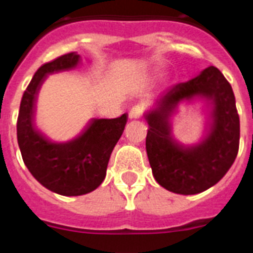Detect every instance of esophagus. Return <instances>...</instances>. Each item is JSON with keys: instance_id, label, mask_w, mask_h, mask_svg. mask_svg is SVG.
Masks as SVG:
<instances>
[{"instance_id": "esophagus-1", "label": "esophagus", "mask_w": 253, "mask_h": 253, "mask_svg": "<svg viewBox=\"0 0 253 253\" xmlns=\"http://www.w3.org/2000/svg\"><path fill=\"white\" fill-rule=\"evenodd\" d=\"M145 112V107L142 105H134L133 107L129 110V119H140L141 116Z\"/></svg>"}]
</instances>
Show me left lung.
<instances>
[{
	"label": "left lung",
	"instance_id": "obj_1",
	"mask_svg": "<svg viewBox=\"0 0 253 253\" xmlns=\"http://www.w3.org/2000/svg\"><path fill=\"white\" fill-rule=\"evenodd\" d=\"M202 94L215 103L214 126L201 145L185 148L170 137L168 116L182 98ZM146 151L156 181L166 190L195 195L216 185L235 162L240 147V117L230 82L210 66L188 82L177 84L160 101V110L145 116Z\"/></svg>",
	"mask_w": 253,
	"mask_h": 253
}]
</instances>
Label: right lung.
Returning a JSON list of instances; mask_svg holds the SVG:
<instances>
[{
  "instance_id": "1",
  "label": "right lung",
  "mask_w": 253,
  "mask_h": 253,
  "mask_svg": "<svg viewBox=\"0 0 253 253\" xmlns=\"http://www.w3.org/2000/svg\"><path fill=\"white\" fill-rule=\"evenodd\" d=\"M79 58L71 52L42 65L23 93L17 119L18 146L28 171L44 187L63 196L84 195L102 183L128 117L124 113L117 119H93L79 137L66 143L52 142L37 131L35 106L44 77L73 68Z\"/></svg>"
}]
</instances>
